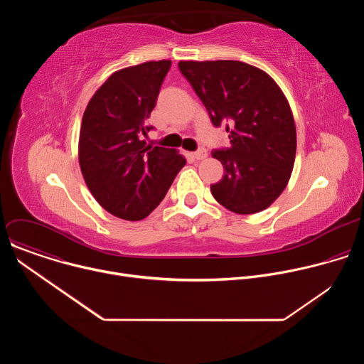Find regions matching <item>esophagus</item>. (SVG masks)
Returning a JSON list of instances; mask_svg holds the SVG:
<instances>
[{"instance_id":"obj_1","label":"esophagus","mask_w":364,"mask_h":364,"mask_svg":"<svg viewBox=\"0 0 364 364\" xmlns=\"http://www.w3.org/2000/svg\"><path fill=\"white\" fill-rule=\"evenodd\" d=\"M207 155H209V154H207V151H205L204 148H200L198 151H196V152H194V157H196V160H205V159H207Z\"/></svg>"}]
</instances>
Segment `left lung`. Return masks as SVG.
<instances>
[{"label": "left lung", "instance_id": "left-lung-1", "mask_svg": "<svg viewBox=\"0 0 364 364\" xmlns=\"http://www.w3.org/2000/svg\"><path fill=\"white\" fill-rule=\"evenodd\" d=\"M181 73L215 127L226 119L230 148L213 151L225 168L210 187L237 215L262 212L285 190L295 163L296 129L289 102L262 69L237 60H181Z\"/></svg>", "mask_w": 364, "mask_h": 364}]
</instances>
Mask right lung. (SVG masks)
<instances>
[{
    "mask_svg": "<svg viewBox=\"0 0 364 364\" xmlns=\"http://www.w3.org/2000/svg\"><path fill=\"white\" fill-rule=\"evenodd\" d=\"M171 60L114 72L90 97L79 135V166L87 188L111 215L145 219L166 197L186 159L174 148L145 145Z\"/></svg>",
    "mask_w": 364,
    "mask_h": 364,
    "instance_id": "obj_1",
    "label": "right lung"
}]
</instances>
